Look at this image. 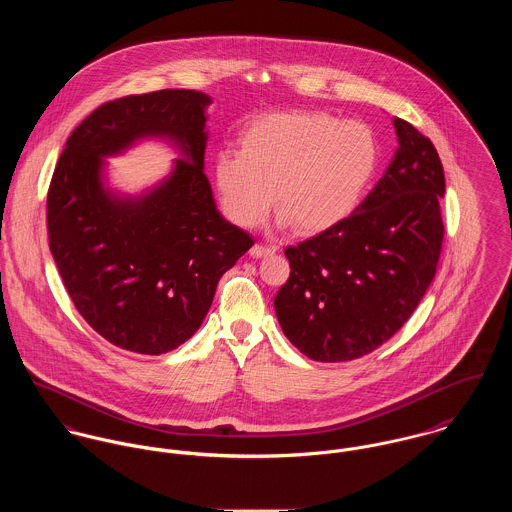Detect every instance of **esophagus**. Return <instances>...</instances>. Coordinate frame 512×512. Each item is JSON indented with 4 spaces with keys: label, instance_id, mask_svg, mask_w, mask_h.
<instances>
[{
    "label": "esophagus",
    "instance_id": "1",
    "mask_svg": "<svg viewBox=\"0 0 512 512\" xmlns=\"http://www.w3.org/2000/svg\"><path fill=\"white\" fill-rule=\"evenodd\" d=\"M277 249L275 247H271V245H261V243H255L253 247H251V257H255V259H261V257H269V255H273Z\"/></svg>",
    "mask_w": 512,
    "mask_h": 512
}]
</instances>
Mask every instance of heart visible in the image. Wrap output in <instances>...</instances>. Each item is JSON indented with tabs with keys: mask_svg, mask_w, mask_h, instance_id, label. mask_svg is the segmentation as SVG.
<instances>
[{
	"mask_svg": "<svg viewBox=\"0 0 512 512\" xmlns=\"http://www.w3.org/2000/svg\"><path fill=\"white\" fill-rule=\"evenodd\" d=\"M237 153L214 161L222 212L239 228L257 226L275 204L302 233L340 226L359 206L379 163V143L361 121L326 112H283L251 121Z\"/></svg>",
	"mask_w": 512,
	"mask_h": 512,
	"instance_id": "heart-1",
	"label": "heart"
}]
</instances>
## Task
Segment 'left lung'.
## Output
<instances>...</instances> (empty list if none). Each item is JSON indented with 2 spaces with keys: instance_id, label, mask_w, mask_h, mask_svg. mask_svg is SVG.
I'll use <instances>...</instances> for the list:
<instances>
[{
  "instance_id": "8db88e82",
  "label": "left lung",
  "mask_w": 512,
  "mask_h": 512,
  "mask_svg": "<svg viewBox=\"0 0 512 512\" xmlns=\"http://www.w3.org/2000/svg\"><path fill=\"white\" fill-rule=\"evenodd\" d=\"M395 129L397 153L355 212L284 249L290 277L275 296L277 318L314 361H351L391 340L436 275L444 167L416 127L395 117Z\"/></svg>"
}]
</instances>
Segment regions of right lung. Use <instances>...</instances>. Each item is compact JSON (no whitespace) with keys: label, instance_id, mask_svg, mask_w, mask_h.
I'll return each mask as SVG.
<instances>
[{"label":"right lung","instance_id":"add662e5","mask_svg":"<svg viewBox=\"0 0 512 512\" xmlns=\"http://www.w3.org/2000/svg\"><path fill=\"white\" fill-rule=\"evenodd\" d=\"M196 90L102 104L68 137L47 194L49 247L80 316L121 349L161 355L192 338L216 286L253 245L216 208L204 174L206 108ZM143 136L183 153L172 176L137 199L103 186V157Z\"/></svg>","mask_w":512,"mask_h":512}]
</instances>
